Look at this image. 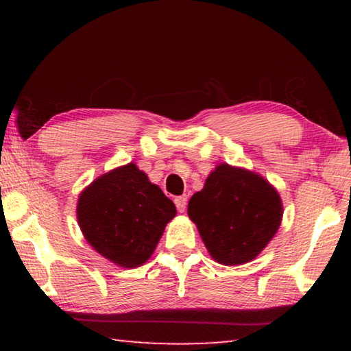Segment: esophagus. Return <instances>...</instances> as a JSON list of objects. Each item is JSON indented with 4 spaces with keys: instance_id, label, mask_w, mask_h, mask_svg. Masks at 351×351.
I'll list each match as a JSON object with an SVG mask.
<instances>
[{
    "instance_id": "obj_1",
    "label": "esophagus",
    "mask_w": 351,
    "mask_h": 351,
    "mask_svg": "<svg viewBox=\"0 0 351 351\" xmlns=\"http://www.w3.org/2000/svg\"><path fill=\"white\" fill-rule=\"evenodd\" d=\"M175 204H176V209L180 212H184L187 207V195H181V197H176L175 198Z\"/></svg>"
}]
</instances>
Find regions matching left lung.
Wrapping results in <instances>:
<instances>
[{"label": "left lung", "instance_id": "1", "mask_svg": "<svg viewBox=\"0 0 351 351\" xmlns=\"http://www.w3.org/2000/svg\"><path fill=\"white\" fill-rule=\"evenodd\" d=\"M207 251L223 265H241L263 251L282 221L277 190L251 171L218 165L189 201Z\"/></svg>", "mask_w": 351, "mask_h": 351}]
</instances>
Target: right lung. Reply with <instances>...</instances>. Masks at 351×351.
<instances>
[{
  "label": "right lung",
  "instance_id": "obj_1",
  "mask_svg": "<svg viewBox=\"0 0 351 351\" xmlns=\"http://www.w3.org/2000/svg\"><path fill=\"white\" fill-rule=\"evenodd\" d=\"M175 215L173 201L134 164L100 176L83 190L77 204V219L88 243L123 268H136L150 258Z\"/></svg>",
  "mask_w": 351,
  "mask_h": 351
}]
</instances>
